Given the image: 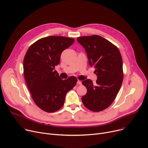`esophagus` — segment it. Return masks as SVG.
Masks as SVG:
<instances>
[{
    "label": "esophagus",
    "instance_id": "esophagus-1",
    "mask_svg": "<svg viewBox=\"0 0 148 148\" xmlns=\"http://www.w3.org/2000/svg\"><path fill=\"white\" fill-rule=\"evenodd\" d=\"M77 84H78V85H81V84H82V82H81L80 80H78Z\"/></svg>",
    "mask_w": 148,
    "mask_h": 148
}]
</instances>
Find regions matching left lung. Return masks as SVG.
<instances>
[{"label":"left lung","mask_w":148,"mask_h":148,"mask_svg":"<svg viewBox=\"0 0 148 148\" xmlns=\"http://www.w3.org/2000/svg\"><path fill=\"white\" fill-rule=\"evenodd\" d=\"M85 49L91 66L97 76L93 84L90 79L82 82L87 93L82 96L83 105L88 110L99 112L109 107L119 93L123 80L122 57L118 48L98 35L77 38Z\"/></svg>","instance_id":"1"}]
</instances>
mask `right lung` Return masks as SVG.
Segmentation results:
<instances>
[{"label": "right lung", "instance_id": "1", "mask_svg": "<svg viewBox=\"0 0 148 148\" xmlns=\"http://www.w3.org/2000/svg\"><path fill=\"white\" fill-rule=\"evenodd\" d=\"M74 42L73 38L48 36L32 44L25 53L23 68L27 86L36 105L45 112L61 109L66 93L77 82L74 76L62 80L54 70L62 52Z\"/></svg>", "mask_w": 148, "mask_h": 148}]
</instances>
